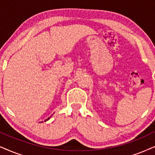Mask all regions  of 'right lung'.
<instances>
[{
	"mask_svg": "<svg viewBox=\"0 0 155 155\" xmlns=\"http://www.w3.org/2000/svg\"><path fill=\"white\" fill-rule=\"evenodd\" d=\"M50 118H51V116H50V117H48V118H46V119L45 120V121H46V120H49V119H50Z\"/></svg>",
	"mask_w": 155,
	"mask_h": 155,
	"instance_id": "right-lung-1",
	"label": "right lung"
}]
</instances>
